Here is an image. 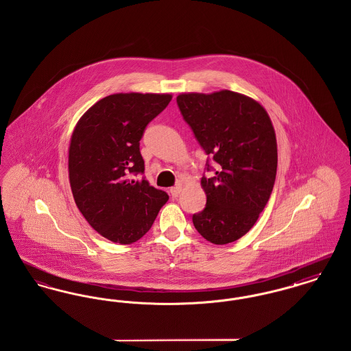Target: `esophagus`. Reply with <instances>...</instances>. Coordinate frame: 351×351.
<instances>
[{
  "label": "esophagus",
  "instance_id": "obj_1",
  "mask_svg": "<svg viewBox=\"0 0 351 351\" xmlns=\"http://www.w3.org/2000/svg\"><path fill=\"white\" fill-rule=\"evenodd\" d=\"M169 192H171V196H172V197H178V196L180 195V192H182V185H180V184H178L176 186L171 188V189H169Z\"/></svg>",
  "mask_w": 351,
  "mask_h": 351
}]
</instances>
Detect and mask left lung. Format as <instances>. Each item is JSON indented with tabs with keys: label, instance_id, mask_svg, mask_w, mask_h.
<instances>
[{
	"label": "left lung",
	"instance_id": "left-lung-1",
	"mask_svg": "<svg viewBox=\"0 0 351 351\" xmlns=\"http://www.w3.org/2000/svg\"><path fill=\"white\" fill-rule=\"evenodd\" d=\"M176 101L201 147L217 163L212 178L201 179L206 206L193 215V225L215 245L232 243L254 226L271 196L278 167L272 122L258 101L228 89L182 93Z\"/></svg>",
	"mask_w": 351,
	"mask_h": 351
}]
</instances>
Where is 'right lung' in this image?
<instances>
[{
    "mask_svg": "<svg viewBox=\"0 0 351 351\" xmlns=\"http://www.w3.org/2000/svg\"><path fill=\"white\" fill-rule=\"evenodd\" d=\"M168 93H116L90 106L76 123L68 150L75 202L88 223L106 239L130 245L150 230L165 191L147 180L139 141L149 122L166 109Z\"/></svg>",
    "mask_w": 351,
    "mask_h": 351,
    "instance_id": "1",
    "label": "right lung"
}]
</instances>
